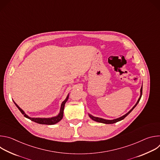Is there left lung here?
<instances>
[{"instance_id":"obj_1","label":"left lung","mask_w":160,"mask_h":160,"mask_svg":"<svg viewBox=\"0 0 160 160\" xmlns=\"http://www.w3.org/2000/svg\"><path fill=\"white\" fill-rule=\"evenodd\" d=\"M142 94V86L141 87V95H140V97H139V98L138 102H137V103L135 104V105L127 114H125V115H123V116H122V117H120V118H117V119L112 120H104V119H103V118H98V117H95L92 116L91 115H89V117H90V118H92V120H94V121H96V122H100V123H106V124H112V123H116V122H119V121H121V120H123V119L128 115V114L134 109V108H135L137 105H138V104L139 103V101H140V99H141V98Z\"/></svg>"}]
</instances>
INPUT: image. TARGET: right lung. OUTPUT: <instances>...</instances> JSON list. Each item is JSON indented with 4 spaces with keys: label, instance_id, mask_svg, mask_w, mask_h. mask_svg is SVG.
Here are the masks:
<instances>
[{
    "label": "right lung",
    "instance_id": "1",
    "mask_svg": "<svg viewBox=\"0 0 160 160\" xmlns=\"http://www.w3.org/2000/svg\"><path fill=\"white\" fill-rule=\"evenodd\" d=\"M68 99V96H67V98H66V99L62 102L61 104V109H60V112L59 113V115L57 117H54L52 118H30L28 116H27L26 114L25 113V112L22 111L18 105L17 104H16L14 102V104H16V107L19 109V110L21 111V112L24 115V117L30 119V120L39 123V124H42V125H54L57 123L58 122H59L60 120H61V119L63 117V111H64V104L66 103V102L67 101Z\"/></svg>",
    "mask_w": 160,
    "mask_h": 160
}]
</instances>
